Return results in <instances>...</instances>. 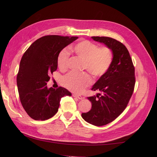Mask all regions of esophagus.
Masks as SVG:
<instances>
[{
    "instance_id": "1",
    "label": "esophagus",
    "mask_w": 157,
    "mask_h": 157,
    "mask_svg": "<svg viewBox=\"0 0 157 157\" xmlns=\"http://www.w3.org/2000/svg\"><path fill=\"white\" fill-rule=\"evenodd\" d=\"M73 97H75V98H78L79 99H82L84 98L81 96V95H78V94H73Z\"/></svg>"
}]
</instances>
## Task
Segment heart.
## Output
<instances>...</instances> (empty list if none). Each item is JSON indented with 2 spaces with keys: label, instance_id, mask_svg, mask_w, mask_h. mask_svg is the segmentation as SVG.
I'll list each match as a JSON object with an SVG mask.
<instances>
[{
  "label": "heart",
  "instance_id": "b5f03b06",
  "mask_svg": "<svg viewBox=\"0 0 157 157\" xmlns=\"http://www.w3.org/2000/svg\"><path fill=\"white\" fill-rule=\"evenodd\" d=\"M75 56L84 61L83 68L91 74L95 78H100L110 68L113 59L111 49L107 46L99 47L94 42L83 40L77 42L71 48ZM69 57L67 51L61 50L57 57V64L61 71L68 67ZM92 83V78L88 74L75 75L70 73L64 77L61 84L67 89L74 92H81Z\"/></svg>",
  "mask_w": 157,
  "mask_h": 157
}]
</instances>
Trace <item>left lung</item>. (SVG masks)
I'll return each mask as SVG.
<instances>
[{"label":"left lung","instance_id":"8db88e82","mask_svg":"<svg viewBox=\"0 0 157 157\" xmlns=\"http://www.w3.org/2000/svg\"><path fill=\"white\" fill-rule=\"evenodd\" d=\"M92 39L107 45L113 54L110 68L92 88L101 93L88 98L92 108L82 113V117L90 124L101 126L115 120L126 108L134 90L135 67L129 52L120 41L107 36Z\"/></svg>","mask_w":157,"mask_h":157}]
</instances>
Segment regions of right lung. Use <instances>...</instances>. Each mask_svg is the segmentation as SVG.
<instances>
[{
	"label": "right lung",
	"mask_w": 157,
	"mask_h": 157,
	"mask_svg": "<svg viewBox=\"0 0 157 157\" xmlns=\"http://www.w3.org/2000/svg\"><path fill=\"white\" fill-rule=\"evenodd\" d=\"M78 36L46 35L37 39L23 55L17 75L21 105L31 118L45 121L56 115L61 98L71 96L67 89L47 88L50 75L58 68L57 57Z\"/></svg>",
	"instance_id": "1"
}]
</instances>
